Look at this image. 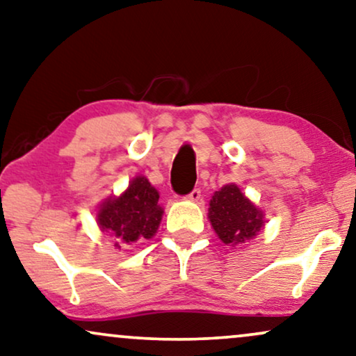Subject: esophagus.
Segmentation results:
<instances>
[{
	"label": "esophagus",
	"mask_w": 356,
	"mask_h": 356,
	"mask_svg": "<svg viewBox=\"0 0 356 356\" xmlns=\"http://www.w3.org/2000/svg\"><path fill=\"white\" fill-rule=\"evenodd\" d=\"M186 200L188 201H191V202H197V201H201V191L200 189H193L191 193H189V195L186 196Z\"/></svg>",
	"instance_id": "34e87169"
}]
</instances>
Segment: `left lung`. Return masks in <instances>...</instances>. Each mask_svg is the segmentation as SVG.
<instances>
[{"label":"left lung","instance_id":"obj_1","mask_svg":"<svg viewBox=\"0 0 356 356\" xmlns=\"http://www.w3.org/2000/svg\"><path fill=\"white\" fill-rule=\"evenodd\" d=\"M207 219L220 242L230 247L255 238L265 229V212L235 183L225 184L212 195Z\"/></svg>","mask_w":356,"mask_h":356}]
</instances>
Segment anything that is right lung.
Masks as SVG:
<instances>
[{
  "instance_id": "add662e5",
  "label": "right lung",
  "mask_w": 356,
  "mask_h": 356,
  "mask_svg": "<svg viewBox=\"0 0 356 356\" xmlns=\"http://www.w3.org/2000/svg\"><path fill=\"white\" fill-rule=\"evenodd\" d=\"M159 191L144 175H137L119 196H111L98 206L96 224L101 232L118 238L114 247L132 245L137 240H150L160 227L163 207Z\"/></svg>"
}]
</instances>
